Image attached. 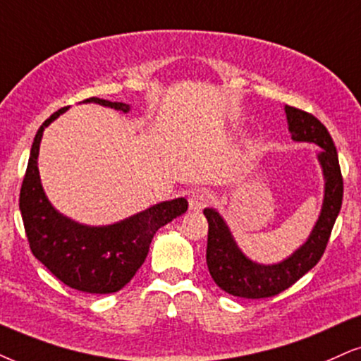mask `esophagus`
Returning a JSON list of instances; mask_svg holds the SVG:
<instances>
[{"label":"esophagus","instance_id":"obj_1","mask_svg":"<svg viewBox=\"0 0 361 361\" xmlns=\"http://www.w3.org/2000/svg\"><path fill=\"white\" fill-rule=\"evenodd\" d=\"M212 201H214V194H212L211 190L206 188L195 189L192 190V194H190L189 197V207L192 209V211H201V209L207 207Z\"/></svg>","mask_w":361,"mask_h":361}]
</instances>
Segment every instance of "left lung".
<instances>
[{
    "mask_svg": "<svg viewBox=\"0 0 361 361\" xmlns=\"http://www.w3.org/2000/svg\"><path fill=\"white\" fill-rule=\"evenodd\" d=\"M286 117L293 140L313 142L322 147L318 155L324 173V201L319 219L308 241L286 261L273 266H262L249 261L235 246L228 226L214 209H204L209 222L207 268L217 286L226 293L249 300L276 296L303 278L322 259L330 241L338 212L343 201V177L338 162L336 147L326 127L305 110L286 106Z\"/></svg>",
    "mask_w": 361,
    "mask_h": 361,
    "instance_id": "8db88e82",
    "label": "left lung"
}]
</instances>
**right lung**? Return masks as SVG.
<instances>
[{
    "label": "right lung",
    "instance_id": "add662e5",
    "mask_svg": "<svg viewBox=\"0 0 361 361\" xmlns=\"http://www.w3.org/2000/svg\"><path fill=\"white\" fill-rule=\"evenodd\" d=\"M85 102L110 106L127 114L130 106L122 102L87 99ZM63 106L43 122L35 135L23 184L20 211L33 256L66 286L92 295L117 293L144 264L154 234L188 211L184 197L155 204L144 212L104 228L78 224L56 212L43 192L38 173V150L43 130L63 114Z\"/></svg>",
    "mask_w": 361,
    "mask_h": 361
}]
</instances>
